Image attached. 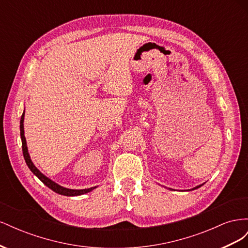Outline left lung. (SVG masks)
I'll list each match as a JSON object with an SVG mask.
<instances>
[{
	"label": "left lung",
	"mask_w": 248,
	"mask_h": 248,
	"mask_svg": "<svg viewBox=\"0 0 248 248\" xmlns=\"http://www.w3.org/2000/svg\"><path fill=\"white\" fill-rule=\"evenodd\" d=\"M202 185H199V186H197V187H194V188H192V189H197V188H199V187H201Z\"/></svg>",
	"instance_id": "left-lung-1"
}]
</instances>
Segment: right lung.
I'll return each mask as SVG.
<instances>
[{
  "instance_id": "obj_1",
  "label": "right lung",
  "mask_w": 248,
  "mask_h": 248,
  "mask_svg": "<svg viewBox=\"0 0 248 248\" xmlns=\"http://www.w3.org/2000/svg\"><path fill=\"white\" fill-rule=\"evenodd\" d=\"M24 117H25V111L22 112L21 115V118H20V138H21V144H22V154H24V157H25V160H26V163L27 166L29 167V169L31 170V171L33 172V174L35 176L38 177V179L40 180V181L46 184L47 187H49V188L51 190H54L55 192L59 193V194H62V196H67V197H76V196H80V194H84V193H87V192H90L91 190L95 189V187H91V188H88V189H69V188H65V187L59 185L57 183H55L54 181H51L50 179H48L46 176H44L42 172L37 169L34 163L32 162L31 158H30V155H29V152H28V147H27V141H26V138H25V130H24Z\"/></svg>"
}]
</instances>
